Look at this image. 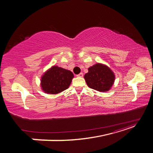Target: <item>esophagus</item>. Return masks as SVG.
Masks as SVG:
<instances>
[{"instance_id":"1","label":"esophagus","mask_w":153,"mask_h":153,"mask_svg":"<svg viewBox=\"0 0 153 153\" xmlns=\"http://www.w3.org/2000/svg\"><path fill=\"white\" fill-rule=\"evenodd\" d=\"M83 76H84V75H83L82 73H80L79 74H78V75H76V76L78 77H83Z\"/></svg>"}]
</instances>
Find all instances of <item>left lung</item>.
Wrapping results in <instances>:
<instances>
[{"mask_svg": "<svg viewBox=\"0 0 153 153\" xmlns=\"http://www.w3.org/2000/svg\"><path fill=\"white\" fill-rule=\"evenodd\" d=\"M88 70L89 72L84 75L88 86L100 92L110 90L114 82L115 75L108 67L97 63Z\"/></svg>", "mask_w": 153, "mask_h": 153, "instance_id": "obj_1", "label": "left lung"}]
</instances>
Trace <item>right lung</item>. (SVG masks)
Returning <instances> with one entry per match:
<instances>
[{
    "label": "right lung",
    "instance_id": "obj_1",
    "mask_svg": "<svg viewBox=\"0 0 153 153\" xmlns=\"http://www.w3.org/2000/svg\"><path fill=\"white\" fill-rule=\"evenodd\" d=\"M73 76L71 71L54 66L41 78V85L45 92L57 94L68 89Z\"/></svg>",
    "mask_w": 153,
    "mask_h": 153
}]
</instances>
